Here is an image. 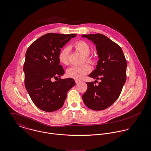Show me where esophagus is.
<instances>
[{
  "instance_id": "esophagus-1",
  "label": "esophagus",
  "mask_w": 151,
  "mask_h": 151,
  "mask_svg": "<svg viewBox=\"0 0 151 151\" xmlns=\"http://www.w3.org/2000/svg\"><path fill=\"white\" fill-rule=\"evenodd\" d=\"M75 82H76V84H78V83H80L81 81H80V80H75Z\"/></svg>"
}]
</instances>
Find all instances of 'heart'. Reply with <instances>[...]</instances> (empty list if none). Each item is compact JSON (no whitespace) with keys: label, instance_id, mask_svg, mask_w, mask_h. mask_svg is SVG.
<instances>
[{"label":"heart","instance_id":"b5f03b06","mask_svg":"<svg viewBox=\"0 0 151 151\" xmlns=\"http://www.w3.org/2000/svg\"><path fill=\"white\" fill-rule=\"evenodd\" d=\"M73 46L84 56V60L90 64H94L95 62V58L91 55V47L90 45L86 41L78 40L74 43ZM69 53L70 49L68 47H65L59 52L58 59L60 63L63 65H68L69 63ZM91 71V67L88 63L78 66H72L67 71V75L70 78L76 80L82 79L86 74Z\"/></svg>","mask_w":151,"mask_h":151}]
</instances>
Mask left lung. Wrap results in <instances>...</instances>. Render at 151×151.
Returning a JSON list of instances; mask_svg holds the SVG:
<instances>
[{
	"mask_svg": "<svg viewBox=\"0 0 151 151\" xmlns=\"http://www.w3.org/2000/svg\"><path fill=\"white\" fill-rule=\"evenodd\" d=\"M82 37L96 45L99 59L96 68L89 77L101 80L98 86L93 82L86 83L88 88L83 99L86 106L92 110H105L120 95L126 81L127 62L121 47L105 35L95 34L82 35Z\"/></svg>",
	"mask_w": 151,
	"mask_h": 151,
	"instance_id": "obj_1",
	"label": "left lung"
}]
</instances>
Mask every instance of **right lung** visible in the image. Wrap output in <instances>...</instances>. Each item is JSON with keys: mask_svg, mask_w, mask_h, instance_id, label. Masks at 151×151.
<instances>
[{"mask_svg": "<svg viewBox=\"0 0 151 151\" xmlns=\"http://www.w3.org/2000/svg\"><path fill=\"white\" fill-rule=\"evenodd\" d=\"M76 36L48 33L31 43L26 52L25 86L34 104L43 111L52 112L62 108L68 90L76 84L73 78H58L65 70L58 55L65 44ZM53 78L57 81L52 82Z\"/></svg>", "mask_w": 151, "mask_h": 151, "instance_id": "obj_1", "label": "right lung"}]
</instances>
